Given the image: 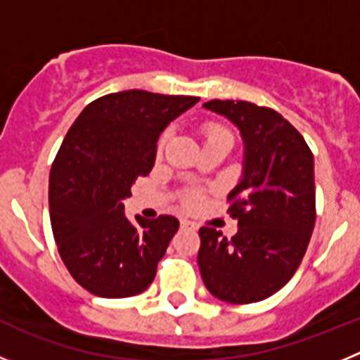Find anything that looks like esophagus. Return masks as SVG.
Wrapping results in <instances>:
<instances>
[{
	"label": "esophagus",
	"instance_id": "34e87169",
	"mask_svg": "<svg viewBox=\"0 0 360 360\" xmlns=\"http://www.w3.org/2000/svg\"><path fill=\"white\" fill-rule=\"evenodd\" d=\"M180 227H182V229H193V231H195V229H198V225L193 224V221H189V219H182V221H180Z\"/></svg>",
	"mask_w": 360,
	"mask_h": 360
}]
</instances>
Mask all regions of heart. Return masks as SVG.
I'll list each match as a JSON object with an SVG mask.
<instances>
[{"mask_svg":"<svg viewBox=\"0 0 360 360\" xmlns=\"http://www.w3.org/2000/svg\"><path fill=\"white\" fill-rule=\"evenodd\" d=\"M203 135H205V141H207V139H211V136L231 135V131L221 128V126H218V124H207V126L203 128ZM164 141H165V136H162L160 142H158V151H162V148H164ZM200 202H202V193H198V191H191V193H187L182 200V203L186 205V207H195V205H198Z\"/></svg>","mask_w":360,"mask_h":360,"instance_id":"1","label":"heart"}]
</instances>
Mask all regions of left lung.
I'll return each instance as SVG.
<instances>
[{
	"label": "left lung",
	"mask_w": 360,
	"mask_h": 360,
	"mask_svg": "<svg viewBox=\"0 0 360 360\" xmlns=\"http://www.w3.org/2000/svg\"><path fill=\"white\" fill-rule=\"evenodd\" d=\"M203 106L240 128L245 167L229 195L238 232L227 240L216 229H200V272L214 297L257 303L290 281L307 252L316 225L314 155L272 108L219 98Z\"/></svg>",
	"instance_id": "8db88e82"
}]
</instances>
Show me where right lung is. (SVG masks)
Wrapping results in <instances>:
<instances>
[{
    "mask_svg": "<svg viewBox=\"0 0 360 360\" xmlns=\"http://www.w3.org/2000/svg\"><path fill=\"white\" fill-rule=\"evenodd\" d=\"M191 95L128 90L95 98L66 133L50 169V221L70 276L98 297L141 294L178 231L174 216H124L139 176L155 164L164 128L198 103Z\"/></svg>",
    "mask_w": 360,
    "mask_h": 360,
    "instance_id": "right-lung-1",
    "label": "right lung"
}]
</instances>
